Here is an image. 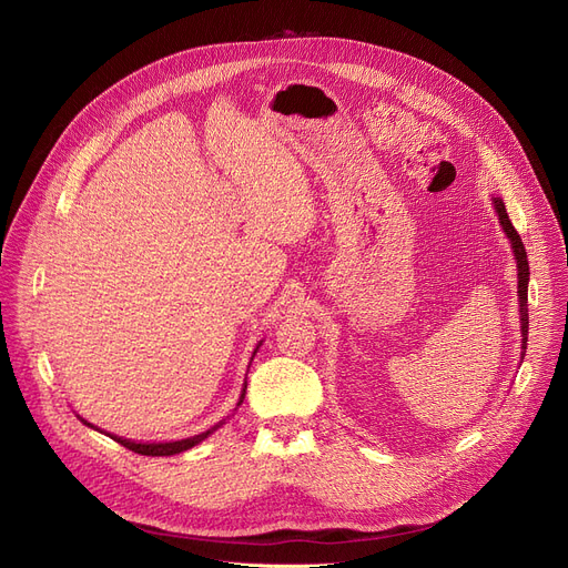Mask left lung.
I'll return each instance as SVG.
<instances>
[{
	"label": "left lung",
	"instance_id": "left-lung-1",
	"mask_svg": "<svg viewBox=\"0 0 568 568\" xmlns=\"http://www.w3.org/2000/svg\"><path fill=\"white\" fill-rule=\"evenodd\" d=\"M493 204H495V212H497V216H499L501 230L506 232V236H509L511 248H514V255H516V264H518L520 334H523V354H525V349H527V332H529V313H527V283H529V262H527V253H525V246H523V239H520V234L516 232L514 223L509 221V214H506L504 202H501L499 197H493Z\"/></svg>",
	"mask_w": 568,
	"mask_h": 568
}]
</instances>
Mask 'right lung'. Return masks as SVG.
<instances>
[{
  "label": "right lung",
  "mask_w": 568,
  "mask_h": 568,
  "mask_svg": "<svg viewBox=\"0 0 568 568\" xmlns=\"http://www.w3.org/2000/svg\"><path fill=\"white\" fill-rule=\"evenodd\" d=\"M260 345H262V341L257 343V347H260ZM257 347H255V352H257ZM255 352H253V356H255ZM244 396H246V384H244V389H242V396H239L236 407L244 403ZM80 422H82L84 426H89V428H94L92 424H87V422L82 419V416H80ZM223 424H225V422H219L214 428H209V430H204V433H200V435H193V437H186V439H176V442H131V439L116 437V435H110V433H108V435H110L114 442L126 446L129 452H135V454H140V456H174V454H182V452L193 449L195 444H200L202 439H206L214 430H219ZM97 430H99V428H97Z\"/></svg>",
  "instance_id": "right-lung-1"
}]
</instances>
